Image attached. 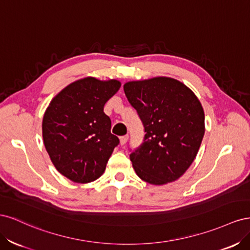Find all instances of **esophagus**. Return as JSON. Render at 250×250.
Wrapping results in <instances>:
<instances>
[{
	"instance_id": "esophagus-1",
	"label": "esophagus",
	"mask_w": 250,
	"mask_h": 250,
	"mask_svg": "<svg viewBox=\"0 0 250 250\" xmlns=\"http://www.w3.org/2000/svg\"><path fill=\"white\" fill-rule=\"evenodd\" d=\"M128 138H129V137H128V134L123 135V137H121L120 138V144H121V145L124 146L125 144H126V142H127V140H128Z\"/></svg>"
}]
</instances>
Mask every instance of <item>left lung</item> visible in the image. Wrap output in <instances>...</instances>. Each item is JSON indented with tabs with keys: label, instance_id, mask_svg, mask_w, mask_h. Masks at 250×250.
I'll return each mask as SVG.
<instances>
[{
	"label": "left lung",
	"instance_id": "8db88e82",
	"mask_svg": "<svg viewBox=\"0 0 250 250\" xmlns=\"http://www.w3.org/2000/svg\"><path fill=\"white\" fill-rule=\"evenodd\" d=\"M124 92L145 135L130 153L138 176L161 186L178 179L194 162L204 135V111L183 82L169 77L129 81Z\"/></svg>",
	"mask_w": 250,
	"mask_h": 250
}]
</instances>
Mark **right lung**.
<instances>
[{"instance_id": "add662e5", "label": "right lung", "mask_w": 250, "mask_h": 250, "mask_svg": "<svg viewBox=\"0 0 250 250\" xmlns=\"http://www.w3.org/2000/svg\"><path fill=\"white\" fill-rule=\"evenodd\" d=\"M120 87L121 82L115 79L83 78L57 94L44 112V147L57 171L74 183L99 178L119 145L103 109Z\"/></svg>"}]
</instances>
